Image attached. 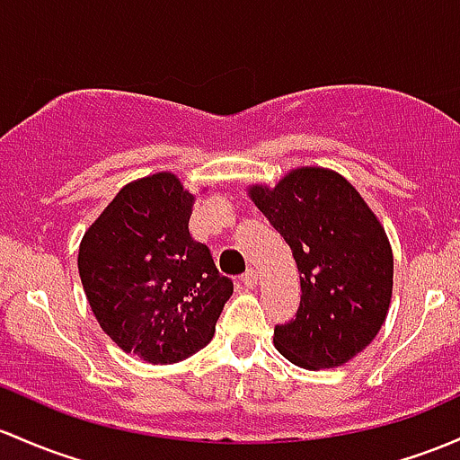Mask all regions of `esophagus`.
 Returning a JSON list of instances; mask_svg holds the SVG:
<instances>
[{"label": "esophagus", "mask_w": 460, "mask_h": 460, "mask_svg": "<svg viewBox=\"0 0 460 460\" xmlns=\"http://www.w3.org/2000/svg\"><path fill=\"white\" fill-rule=\"evenodd\" d=\"M243 284L246 288H253L255 284H258V273H255L253 269H249L246 273L243 275Z\"/></svg>", "instance_id": "esophagus-1"}]
</instances>
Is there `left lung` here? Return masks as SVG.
Here are the masks:
<instances>
[{
	"label": "left lung",
	"mask_w": 460,
	"mask_h": 460,
	"mask_svg": "<svg viewBox=\"0 0 460 460\" xmlns=\"http://www.w3.org/2000/svg\"><path fill=\"white\" fill-rule=\"evenodd\" d=\"M249 198L291 246L302 299L273 344L299 368L344 366L376 337L393 299V246L379 217L341 173L291 169Z\"/></svg>",
	"instance_id": "obj_1"
}]
</instances>
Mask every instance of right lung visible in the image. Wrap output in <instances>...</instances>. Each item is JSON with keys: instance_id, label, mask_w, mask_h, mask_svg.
Returning a JSON list of instances; mask_svg holds the SVG:
<instances>
[{"instance_id": "add662e5", "label": "right lung", "mask_w": 460, "mask_h": 460, "mask_svg": "<svg viewBox=\"0 0 460 460\" xmlns=\"http://www.w3.org/2000/svg\"><path fill=\"white\" fill-rule=\"evenodd\" d=\"M196 196L176 173L128 182L85 231L79 275L96 322L145 364H176L216 332L234 282L190 235Z\"/></svg>"}]
</instances>
